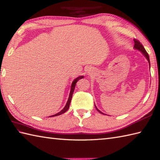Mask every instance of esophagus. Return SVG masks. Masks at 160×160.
<instances>
[{
  "label": "esophagus",
  "mask_w": 160,
  "mask_h": 160,
  "mask_svg": "<svg viewBox=\"0 0 160 160\" xmlns=\"http://www.w3.org/2000/svg\"><path fill=\"white\" fill-rule=\"evenodd\" d=\"M89 71H90V70H89Z\"/></svg>",
  "instance_id": "obj_1"
}]
</instances>
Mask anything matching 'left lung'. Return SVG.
Listing matches in <instances>:
<instances>
[{
  "instance_id": "obj_1",
  "label": "left lung",
  "mask_w": 160,
  "mask_h": 160,
  "mask_svg": "<svg viewBox=\"0 0 160 160\" xmlns=\"http://www.w3.org/2000/svg\"><path fill=\"white\" fill-rule=\"evenodd\" d=\"M134 42H135L134 48L138 49V50H139V51H140V52L144 54V56L146 58H147V59L148 60V62H149V65H150V60H149V56H148V53L147 52V51L145 50V49H144V47H143V45H142V43H141L140 41H139L138 40H137V39H134ZM95 106H96V105H95ZM96 109L98 111V112H100V113H102V114H104L103 113H102V112H101L100 111L98 110L96 107Z\"/></svg>"
}]
</instances>
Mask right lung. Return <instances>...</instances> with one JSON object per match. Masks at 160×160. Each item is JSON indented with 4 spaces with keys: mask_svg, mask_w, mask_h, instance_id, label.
Segmentation results:
<instances>
[{
    "mask_svg": "<svg viewBox=\"0 0 160 160\" xmlns=\"http://www.w3.org/2000/svg\"><path fill=\"white\" fill-rule=\"evenodd\" d=\"M84 78V76H79V77H78L77 78H76V79H75V80L73 81L72 84H71V91H70L69 99H68V100H67V104H66V105H65V107H64L63 109H62V111H60L59 113H56V114H55V115H52V116H49V117H54V116H57V115H61V114L65 113V112H66L68 109H69V105H70L71 101V98H72V96H73V91H74V89H75V87H76V82H78V80H80V79H82V78Z\"/></svg>",
    "mask_w": 160,
    "mask_h": 160,
    "instance_id": "1",
    "label": "right lung"
}]
</instances>
